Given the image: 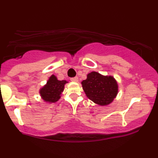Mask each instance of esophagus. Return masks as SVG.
Listing matches in <instances>:
<instances>
[{
  "instance_id": "obj_1",
  "label": "esophagus",
  "mask_w": 158,
  "mask_h": 158,
  "mask_svg": "<svg viewBox=\"0 0 158 158\" xmlns=\"http://www.w3.org/2000/svg\"><path fill=\"white\" fill-rule=\"evenodd\" d=\"M70 81L73 82H77L78 81V77H71Z\"/></svg>"
}]
</instances>
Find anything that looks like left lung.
Instances as JSON below:
<instances>
[{
    "mask_svg": "<svg viewBox=\"0 0 158 158\" xmlns=\"http://www.w3.org/2000/svg\"><path fill=\"white\" fill-rule=\"evenodd\" d=\"M84 92L90 100L100 106L111 103L118 93V85L112 76H103L91 72L82 82Z\"/></svg>",
    "mask_w": 158,
    "mask_h": 158,
    "instance_id": "1",
    "label": "left lung"
}]
</instances>
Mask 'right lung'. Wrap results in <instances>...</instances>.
<instances>
[{
  "label": "right lung",
  "mask_w": 158,
  "mask_h": 158,
  "mask_svg": "<svg viewBox=\"0 0 158 158\" xmlns=\"http://www.w3.org/2000/svg\"><path fill=\"white\" fill-rule=\"evenodd\" d=\"M66 81H58L55 75L49 77L46 85L40 90V94L45 101L55 103L60 98V95L64 90Z\"/></svg>",
  "instance_id": "right-lung-1"
}]
</instances>
